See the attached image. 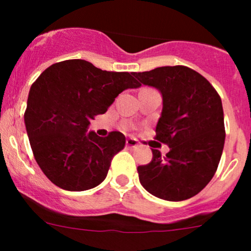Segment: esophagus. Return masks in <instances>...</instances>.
Here are the masks:
<instances>
[{
  "instance_id": "34e87169",
  "label": "esophagus",
  "mask_w": 251,
  "mask_h": 251,
  "mask_svg": "<svg viewBox=\"0 0 251 251\" xmlns=\"http://www.w3.org/2000/svg\"><path fill=\"white\" fill-rule=\"evenodd\" d=\"M138 144H140V142H138L136 138H127L126 140V147H128V148H136V147H138Z\"/></svg>"
}]
</instances>
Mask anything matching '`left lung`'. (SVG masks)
<instances>
[{
    "mask_svg": "<svg viewBox=\"0 0 251 251\" xmlns=\"http://www.w3.org/2000/svg\"><path fill=\"white\" fill-rule=\"evenodd\" d=\"M133 75L163 95L154 140L170 147L165 156L151 149V163L137 168L141 184L164 201L192 198L211 181L221 159L226 137L221 98L203 75L184 65Z\"/></svg>",
    "mask_w": 251,
    "mask_h": 251,
    "instance_id": "left-lung-1",
    "label": "left lung"
}]
</instances>
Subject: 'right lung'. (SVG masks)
<instances>
[{
    "label": "right lung",
    "instance_id": "1",
    "mask_svg": "<svg viewBox=\"0 0 251 251\" xmlns=\"http://www.w3.org/2000/svg\"><path fill=\"white\" fill-rule=\"evenodd\" d=\"M140 86L130 73L105 72L83 59L55 63L37 77L24 121L35 160L52 183L81 192L104 181L126 138L119 131L107 137L86 133L90 120L119 93Z\"/></svg>",
    "mask_w": 251,
    "mask_h": 251
}]
</instances>
